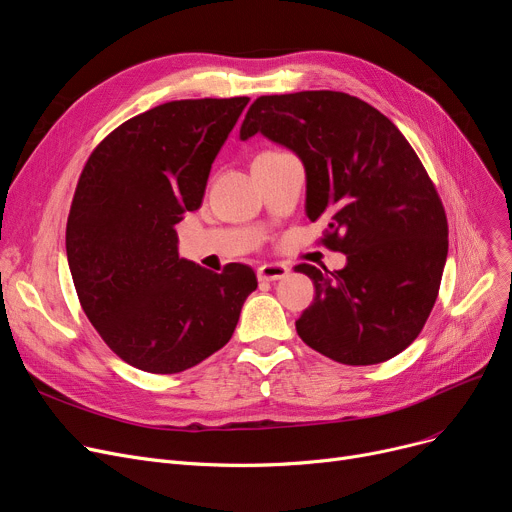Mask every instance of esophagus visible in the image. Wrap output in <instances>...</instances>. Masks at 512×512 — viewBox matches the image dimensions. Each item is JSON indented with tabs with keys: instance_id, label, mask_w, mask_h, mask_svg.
Returning <instances> with one entry per match:
<instances>
[{
	"instance_id": "34e87169",
	"label": "esophagus",
	"mask_w": 512,
	"mask_h": 512,
	"mask_svg": "<svg viewBox=\"0 0 512 512\" xmlns=\"http://www.w3.org/2000/svg\"><path fill=\"white\" fill-rule=\"evenodd\" d=\"M288 267L282 263H265L257 270V278L261 282H274V280H282L288 276Z\"/></svg>"
}]
</instances>
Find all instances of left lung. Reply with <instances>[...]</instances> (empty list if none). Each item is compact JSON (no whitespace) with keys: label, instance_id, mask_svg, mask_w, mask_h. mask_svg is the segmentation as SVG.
<instances>
[{"label":"left lung","instance_id":"8db88e82","mask_svg":"<svg viewBox=\"0 0 512 512\" xmlns=\"http://www.w3.org/2000/svg\"><path fill=\"white\" fill-rule=\"evenodd\" d=\"M257 132L303 161L307 218H324V245L346 255L338 272L294 267L315 286L299 336L344 365L396 357L432 313L448 255L446 213L417 153L384 114L338 91L257 97L240 139Z\"/></svg>","mask_w":512,"mask_h":512}]
</instances>
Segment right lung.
<instances>
[{
    "mask_svg": "<svg viewBox=\"0 0 512 512\" xmlns=\"http://www.w3.org/2000/svg\"><path fill=\"white\" fill-rule=\"evenodd\" d=\"M249 97L182 99L120 124L78 178L66 253L103 342L149 373L195 367L232 338L257 288L249 265L213 274L178 257L176 224L203 203L215 155Z\"/></svg>",
    "mask_w": 512,
    "mask_h": 512,
    "instance_id": "right-lung-1",
    "label": "right lung"
}]
</instances>
